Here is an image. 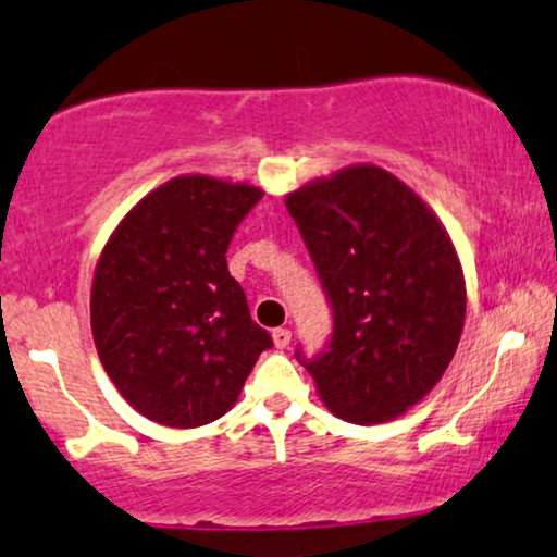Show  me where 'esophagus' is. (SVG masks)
Segmentation results:
<instances>
[{"instance_id":"esophagus-1","label":"esophagus","mask_w":557,"mask_h":557,"mask_svg":"<svg viewBox=\"0 0 557 557\" xmlns=\"http://www.w3.org/2000/svg\"><path fill=\"white\" fill-rule=\"evenodd\" d=\"M292 342V331L289 329H276L273 331V344H276V349H286Z\"/></svg>"}]
</instances>
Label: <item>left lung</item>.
Listing matches in <instances>:
<instances>
[{
    "label": "left lung",
    "instance_id": "obj_1",
    "mask_svg": "<svg viewBox=\"0 0 557 557\" xmlns=\"http://www.w3.org/2000/svg\"><path fill=\"white\" fill-rule=\"evenodd\" d=\"M286 211L333 307L329 349L299 359L336 417L396 420L435 388L463 331L467 284L446 226L372 163L307 182Z\"/></svg>",
    "mask_w": 557,
    "mask_h": 557
}]
</instances>
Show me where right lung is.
Wrapping results in <instances>:
<instances>
[{
  "label": "right lung",
  "mask_w": 557,
  "mask_h": 557,
  "mask_svg": "<svg viewBox=\"0 0 557 557\" xmlns=\"http://www.w3.org/2000/svg\"><path fill=\"white\" fill-rule=\"evenodd\" d=\"M260 198L247 182L174 176L103 245L90 289L96 351L148 420L182 430L219 420L273 346L226 265L228 242Z\"/></svg>",
  "instance_id": "1"
}]
</instances>
